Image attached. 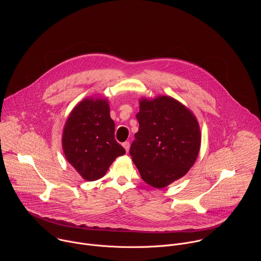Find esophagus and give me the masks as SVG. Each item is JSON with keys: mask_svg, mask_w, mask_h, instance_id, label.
<instances>
[{"mask_svg": "<svg viewBox=\"0 0 261 261\" xmlns=\"http://www.w3.org/2000/svg\"><path fill=\"white\" fill-rule=\"evenodd\" d=\"M123 146L125 147L126 152L128 153V151H129V147H130V142H129V141H125V142H123Z\"/></svg>", "mask_w": 261, "mask_h": 261, "instance_id": "obj_1", "label": "esophagus"}]
</instances>
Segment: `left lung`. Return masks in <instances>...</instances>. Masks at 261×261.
I'll return each mask as SVG.
<instances>
[{
    "label": "left lung",
    "mask_w": 261,
    "mask_h": 261,
    "mask_svg": "<svg viewBox=\"0 0 261 261\" xmlns=\"http://www.w3.org/2000/svg\"><path fill=\"white\" fill-rule=\"evenodd\" d=\"M139 103V129L130 156L141 178L161 189L193 166L200 148L199 125L191 111L171 97L142 99Z\"/></svg>",
    "instance_id": "8db88e82"
}]
</instances>
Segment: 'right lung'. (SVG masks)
<instances>
[{
	"label": "right lung",
	"instance_id": "obj_1",
	"mask_svg": "<svg viewBox=\"0 0 261 261\" xmlns=\"http://www.w3.org/2000/svg\"><path fill=\"white\" fill-rule=\"evenodd\" d=\"M115 128L105 99H85L71 111L63 132V150L85 179L101 178L116 158L126 153L115 138Z\"/></svg>",
	"mask_w": 261,
	"mask_h": 261
}]
</instances>
